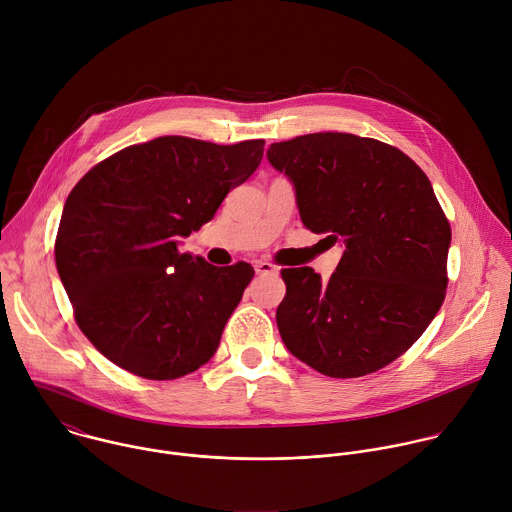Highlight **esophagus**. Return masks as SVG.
I'll return each mask as SVG.
<instances>
[{
    "mask_svg": "<svg viewBox=\"0 0 512 512\" xmlns=\"http://www.w3.org/2000/svg\"><path fill=\"white\" fill-rule=\"evenodd\" d=\"M255 271L257 273H277V267L273 263H269V261H257L255 263Z\"/></svg>",
    "mask_w": 512,
    "mask_h": 512,
    "instance_id": "esophagus-1",
    "label": "esophagus"
}]
</instances>
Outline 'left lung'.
<instances>
[{"label": "left lung", "mask_w": 512, "mask_h": 512, "mask_svg": "<svg viewBox=\"0 0 512 512\" xmlns=\"http://www.w3.org/2000/svg\"><path fill=\"white\" fill-rule=\"evenodd\" d=\"M267 160L294 184L306 229L344 247L326 281L312 267L281 269L283 344L334 379L387 367L446 298L452 229L429 178L393 145L352 133L271 143Z\"/></svg>", "instance_id": "obj_1"}]
</instances>
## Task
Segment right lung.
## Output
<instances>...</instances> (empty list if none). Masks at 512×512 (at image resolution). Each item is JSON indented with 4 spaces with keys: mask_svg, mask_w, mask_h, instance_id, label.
Listing matches in <instances>:
<instances>
[{
    "mask_svg": "<svg viewBox=\"0 0 512 512\" xmlns=\"http://www.w3.org/2000/svg\"><path fill=\"white\" fill-rule=\"evenodd\" d=\"M263 139L166 135L113 154L64 202L54 255L75 320L117 367L172 381L206 364L255 271L182 253L261 164Z\"/></svg>",
    "mask_w": 512,
    "mask_h": 512,
    "instance_id": "add662e5",
    "label": "right lung"
}]
</instances>
